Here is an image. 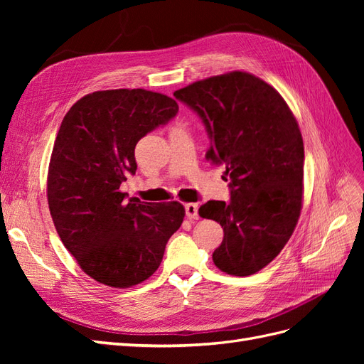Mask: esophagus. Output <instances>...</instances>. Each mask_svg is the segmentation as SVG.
Masks as SVG:
<instances>
[{"mask_svg":"<svg viewBox=\"0 0 364 364\" xmlns=\"http://www.w3.org/2000/svg\"><path fill=\"white\" fill-rule=\"evenodd\" d=\"M185 214L188 218H199V205L197 203H186L185 205Z\"/></svg>","mask_w":364,"mask_h":364,"instance_id":"1","label":"esophagus"}]
</instances>
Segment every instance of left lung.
Instances as JSON below:
<instances>
[{
  "label": "left lung",
  "instance_id": "obj_1",
  "mask_svg": "<svg viewBox=\"0 0 364 364\" xmlns=\"http://www.w3.org/2000/svg\"><path fill=\"white\" fill-rule=\"evenodd\" d=\"M190 106L209 136L206 159L223 165L230 200H209L203 218L223 228L215 266L249 277L287 245L302 209L304 141L281 94L259 77L232 71L194 82L173 94Z\"/></svg>",
  "mask_w": 364,
  "mask_h": 364
}]
</instances>
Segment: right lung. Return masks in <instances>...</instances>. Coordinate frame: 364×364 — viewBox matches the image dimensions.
Returning <instances> with one entry per match:
<instances>
[{
    "label": "right lung",
    "instance_id": "add662e5",
    "mask_svg": "<svg viewBox=\"0 0 364 364\" xmlns=\"http://www.w3.org/2000/svg\"><path fill=\"white\" fill-rule=\"evenodd\" d=\"M173 98L146 90L95 91L63 117L50 159L48 208L63 246L97 282L129 289L155 273L183 222L179 202L126 200L135 146L176 117Z\"/></svg>",
    "mask_w": 364,
    "mask_h": 364
}]
</instances>
